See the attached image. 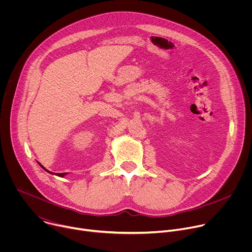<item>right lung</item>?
Segmentation results:
<instances>
[{
  "mask_svg": "<svg viewBox=\"0 0 252 252\" xmlns=\"http://www.w3.org/2000/svg\"><path fill=\"white\" fill-rule=\"evenodd\" d=\"M39 164H40V165H41V166H42V167H43L45 170H47V169H46V168H45V167H44V166H43L41 163H39ZM47 171H49V170H47ZM49 172H51V171H49ZM65 174H66V172H63V173H57V175H58V176H61V177L64 176Z\"/></svg>",
  "mask_w": 252,
  "mask_h": 252,
  "instance_id": "right-lung-1",
  "label": "right lung"
}]
</instances>
